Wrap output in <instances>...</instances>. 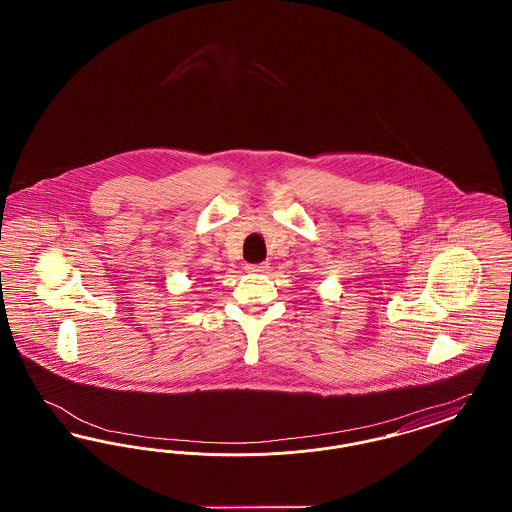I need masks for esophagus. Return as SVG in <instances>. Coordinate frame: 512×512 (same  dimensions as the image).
<instances>
[{"mask_svg":"<svg viewBox=\"0 0 512 512\" xmlns=\"http://www.w3.org/2000/svg\"><path fill=\"white\" fill-rule=\"evenodd\" d=\"M267 268V263H259V265H247L245 270H247V272H251V274H261V272H265Z\"/></svg>","mask_w":512,"mask_h":512,"instance_id":"obj_1","label":"esophagus"}]
</instances>
